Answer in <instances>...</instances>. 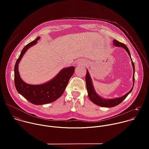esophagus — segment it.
Returning <instances> with one entry per match:
<instances>
[{
    "label": "esophagus",
    "mask_w": 149,
    "mask_h": 149,
    "mask_svg": "<svg viewBox=\"0 0 149 149\" xmlns=\"http://www.w3.org/2000/svg\"><path fill=\"white\" fill-rule=\"evenodd\" d=\"M76 64L78 67H79V66H82L84 65V62L82 61H78L76 63Z\"/></svg>",
    "instance_id": "34e87169"
}]
</instances>
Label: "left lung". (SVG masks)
<instances>
[{
    "mask_svg": "<svg viewBox=\"0 0 149 149\" xmlns=\"http://www.w3.org/2000/svg\"><path fill=\"white\" fill-rule=\"evenodd\" d=\"M113 44L114 46H116L117 47L123 48L127 52V53H128V54L130 56V58L132 59V63L133 68V86H134L135 68H134V63L132 61V59L131 58V55H130V51H129L128 48H127V47L125 44H124L123 43H121V42H118L117 40H115V39L113 40ZM86 81L87 89L89 98L95 104L101 106V107H109V108L113 107H115V106L118 105L119 104H120L127 97V95H128L132 91L133 87H134L133 86V87L132 88V89L126 94L123 95V97L116 98H113V99H105V98H102L100 96H99L95 92L94 88L93 87V85L92 79L90 77V74H89V72L88 70H87V74H86Z\"/></svg>",
    "mask_w": 149,
    "mask_h": 149,
    "instance_id": "1",
    "label": "left lung"
}]
</instances>
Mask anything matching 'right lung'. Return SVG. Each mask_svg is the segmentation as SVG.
Instances as JSON below:
<instances>
[{
  "instance_id": "obj_1",
  "label": "right lung",
  "mask_w": 149,
  "mask_h": 149,
  "mask_svg": "<svg viewBox=\"0 0 149 149\" xmlns=\"http://www.w3.org/2000/svg\"><path fill=\"white\" fill-rule=\"evenodd\" d=\"M40 39H36L27 44L21 51L17 59L14 69V81L17 92L32 104L43 105L52 102L59 98L64 92L70 78L74 73V67L63 68L51 81L40 85H31L25 83L21 79L18 64L26 51L35 45Z\"/></svg>"
}]
</instances>
